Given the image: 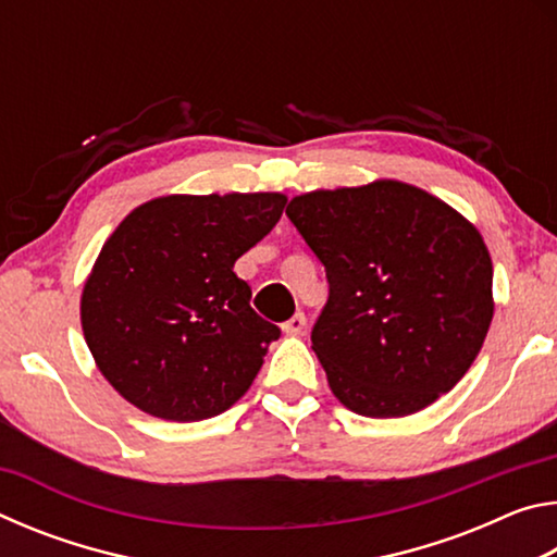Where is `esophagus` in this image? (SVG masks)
<instances>
[{
    "label": "esophagus",
    "mask_w": 557,
    "mask_h": 557,
    "mask_svg": "<svg viewBox=\"0 0 557 557\" xmlns=\"http://www.w3.org/2000/svg\"><path fill=\"white\" fill-rule=\"evenodd\" d=\"M305 326H307L305 312H297V314H292L285 324H282V332H285V334H301V332H305Z\"/></svg>",
    "instance_id": "34e87169"
}]
</instances>
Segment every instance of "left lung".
<instances>
[{
	"label": "left lung",
	"mask_w": 557,
	"mask_h": 557,
	"mask_svg": "<svg viewBox=\"0 0 557 557\" xmlns=\"http://www.w3.org/2000/svg\"><path fill=\"white\" fill-rule=\"evenodd\" d=\"M287 219L326 270L312 348L336 398L403 418L455 388L494 317L492 258L474 225L400 182L297 196Z\"/></svg>",
	"instance_id": "obj_1"
}]
</instances>
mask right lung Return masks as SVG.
Instances as JSON below:
<instances>
[{
	"instance_id": "add662e5",
	"label": "right lung",
	"mask_w": 557,
	"mask_h": 557,
	"mask_svg": "<svg viewBox=\"0 0 557 557\" xmlns=\"http://www.w3.org/2000/svg\"><path fill=\"white\" fill-rule=\"evenodd\" d=\"M282 194L162 196L102 245L83 287L100 373L154 418L196 422L240 398L280 326L250 307L235 260L275 228Z\"/></svg>"
}]
</instances>
